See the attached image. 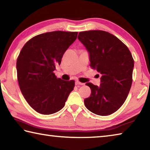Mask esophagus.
Wrapping results in <instances>:
<instances>
[{"mask_svg": "<svg viewBox=\"0 0 150 150\" xmlns=\"http://www.w3.org/2000/svg\"><path fill=\"white\" fill-rule=\"evenodd\" d=\"M75 85H77L79 87V85H84V83H80V82H79V81H75Z\"/></svg>", "mask_w": 150, "mask_h": 150, "instance_id": "34e87169", "label": "esophagus"}]
</instances>
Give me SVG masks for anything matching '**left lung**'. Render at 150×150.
Instances as JSON below:
<instances>
[{
    "instance_id": "left-lung-1",
    "label": "left lung",
    "mask_w": 150,
    "mask_h": 150,
    "mask_svg": "<svg viewBox=\"0 0 150 150\" xmlns=\"http://www.w3.org/2000/svg\"><path fill=\"white\" fill-rule=\"evenodd\" d=\"M89 55L90 65L101 74L98 87L87 83L91 95L85 105L95 115H110L125 102L132 83L134 62L130 50L115 35L102 30L79 33Z\"/></svg>"
}]
</instances>
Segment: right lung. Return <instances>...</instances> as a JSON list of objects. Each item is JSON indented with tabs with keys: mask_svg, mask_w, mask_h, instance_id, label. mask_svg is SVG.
I'll return each instance as SVG.
<instances>
[{
	"mask_svg": "<svg viewBox=\"0 0 150 150\" xmlns=\"http://www.w3.org/2000/svg\"><path fill=\"white\" fill-rule=\"evenodd\" d=\"M78 32L54 31L32 38L16 62L20 91L31 107L42 115H52L65 106L75 87L73 80L55 77V66L77 39Z\"/></svg>",
	"mask_w": 150,
	"mask_h": 150,
	"instance_id": "1",
	"label": "right lung"
}]
</instances>
